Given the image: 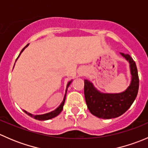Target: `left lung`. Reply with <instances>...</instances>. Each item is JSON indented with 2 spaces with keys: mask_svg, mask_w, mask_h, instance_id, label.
I'll return each instance as SVG.
<instances>
[{
  "mask_svg": "<svg viewBox=\"0 0 148 148\" xmlns=\"http://www.w3.org/2000/svg\"><path fill=\"white\" fill-rule=\"evenodd\" d=\"M130 63L132 80L127 89L117 94H105L98 91L92 82L84 80V97L87 108L96 117L102 119L115 118L130 107L138 95L139 77L136 64L127 53H120Z\"/></svg>",
  "mask_w": 148,
  "mask_h": 148,
  "instance_id": "obj_1",
  "label": "left lung"
}]
</instances>
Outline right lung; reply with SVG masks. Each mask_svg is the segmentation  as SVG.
Masks as SVG:
<instances>
[{"mask_svg":"<svg viewBox=\"0 0 148 148\" xmlns=\"http://www.w3.org/2000/svg\"><path fill=\"white\" fill-rule=\"evenodd\" d=\"M28 46V44H27L26 46H25L24 48H23V49L21 50V51L20 54L18 55V58L19 57V56L21 55V53L23 52V51L25 49H26V47ZM17 58V59H18ZM17 59H16V60H17ZM15 65V64H14ZM71 81H70L68 83V84H67L66 86V93H65V95H64V100L63 102H62V104H60V105L59 106V107H57V108L55 110H53V111L51 112H49V113H46V114H40V115H34V114H31V113L29 112H27L26 111V110H23V112H26V114H28V115H29L30 117H34V119H36V120H50V119H52L53 118V117H56L57 115H59V114L61 113V112L62 111V110H63V107H64V102H65V99H66V91H67V88H68V86H69L70 84H71Z\"/></svg>","mask_w":148,"mask_h":148,"instance_id":"add662e5","label":"right lung"}]
</instances>
